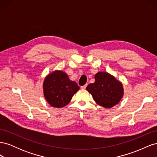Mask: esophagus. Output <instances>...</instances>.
I'll return each mask as SVG.
<instances>
[{
    "label": "esophagus",
    "instance_id": "esophagus-1",
    "mask_svg": "<svg viewBox=\"0 0 157 157\" xmlns=\"http://www.w3.org/2000/svg\"><path fill=\"white\" fill-rule=\"evenodd\" d=\"M86 86H87V84L84 85V86H81V88H82V89H85V88H86Z\"/></svg>",
    "mask_w": 157,
    "mask_h": 157
}]
</instances>
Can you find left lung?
<instances>
[{"instance_id":"left-lung-1","label":"left lung","mask_w":157,"mask_h":157,"mask_svg":"<svg viewBox=\"0 0 157 157\" xmlns=\"http://www.w3.org/2000/svg\"><path fill=\"white\" fill-rule=\"evenodd\" d=\"M86 90L98 105L111 108L120 101L123 95L122 85L107 73L95 75V82L88 84Z\"/></svg>"}]
</instances>
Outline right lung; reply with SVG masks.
I'll return each mask as SVG.
<instances>
[{"label":"right lung","mask_w":157,"mask_h":157,"mask_svg":"<svg viewBox=\"0 0 157 157\" xmlns=\"http://www.w3.org/2000/svg\"><path fill=\"white\" fill-rule=\"evenodd\" d=\"M43 87L46 101L52 107L58 108L67 105L80 89L63 71H55L49 75L44 80Z\"/></svg>","instance_id":"right-lung-1"}]
</instances>
